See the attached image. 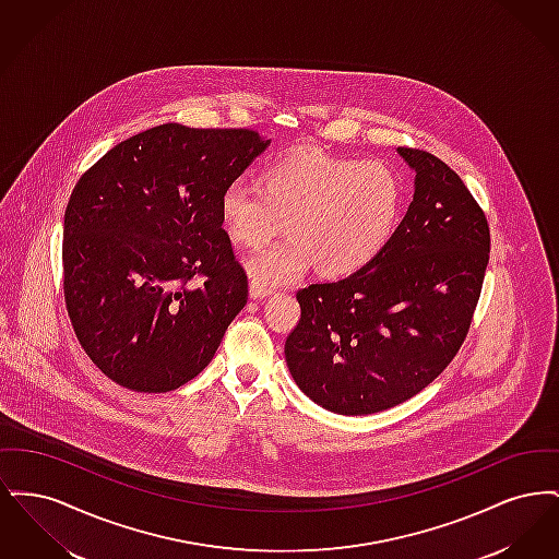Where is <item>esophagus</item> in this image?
Masks as SVG:
<instances>
[{
  "label": "esophagus",
  "instance_id": "34e87169",
  "mask_svg": "<svg viewBox=\"0 0 559 559\" xmlns=\"http://www.w3.org/2000/svg\"><path fill=\"white\" fill-rule=\"evenodd\" d=\"M272 293V289H266V287H262V285H258L255 281H251V285H249V295H251V299H264Z\"/></svg>",
  "mask_w": 559,
  "mask_h": 559
}]
</instances>
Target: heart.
<instances>
[{
  "instance_id": "1",
  "label": "heart",
  "mask_w": 559,
  "mask_h": 559,
  "mask_svg": "<svg viewBox=\"0 0 559 559\" xmlns=\"http://www.w3.org/2000/svg\"><path fill=\"white\" fill-rule=\"evenodd\" d=\"M404 201L399 171L383 160L337 159L293 151L270 160L260 187L235 180L219 194L226 235L245 247L272 239L285 222L287 239L245 260L249 278L274 289L320 274H354L390 242Z\"/></svg>"
}]
</instances>
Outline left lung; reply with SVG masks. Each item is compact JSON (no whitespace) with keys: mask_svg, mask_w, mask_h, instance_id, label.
Wrapping results in <instances>:
<instances>
[{"mask_svg":"<svg viewBox=\"0 0 559 559\" xmlns=\"http://www.w3.org/2000/svg\"><path fill=\"white\" fill-rule=\"evenodd\" d=\"M413 201L369 266L297 292L285 342L297 388L337 415H371L413 399L449 367L474 317L490 230L447 163L399 148Z\"/></svg>","mask_w":559,"mask_h":559,"instance_id":"1","label":"left lung"}]
</instances>
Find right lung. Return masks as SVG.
I'll return each instance as SVG.
<instances>
[{
  "instance_id": "obj_1",
  "label": "right lung",
  "mask_w": 559,
  "mask_h": 559,
  "mask_svg": "<svg viewBox=\"0 0 559 559\" xmlns=\"http://www.w3.org/2000/svg\"><path fill=\"white\" fill-rule=\"evenodd\" d=\"M270 142L165 123L81 176L64 212V299L81 346L115 383L171 392L212 362L247 304L219 194Z\"/></svg>"
}]
</instances>
